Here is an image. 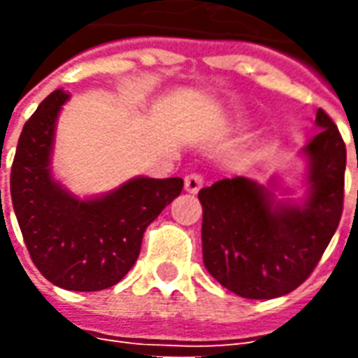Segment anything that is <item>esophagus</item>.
I'll list each match as a JSON object with an SVG mask.
<instances>
[{"label": "esophagus", "mask_w": 358, "mask_h": 358, "mask_svg": "<svg viewBox=\"0 0 358 358\" xmlns=\"http://www.w3.org/2000/svg\"><path fill=\"white\" fill-rule=\"evenodd\" d=\"M184 187H186L187 194H197L199 189L203 187V176L201 174H197V172H192V174H187L186 178H184Z\"/></svg>", "instance_id": "1"}]
</instances>
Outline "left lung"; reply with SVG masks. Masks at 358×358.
Segmentation results:
<instances>
[{"label":"left lung","mask_w":358,"mask_h":358,"mask_svg":"<svg viewBox=\"0 0 358 358\" xmlns=\"http://www.w3.org/2000/svg\"><path fill=\"white\" fill-rule=\"evenodd\" d=\"M308 157V195L301 205L274 201L257 182L236 176L203 187V264L218 284L245 299H274L315 270L343 213L347 151L322 109ZM358 166V161H357Z\"/></svg>","instance_id":"1"}]
</instances>
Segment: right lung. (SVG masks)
Masks as SVG:
<instances>
[{
	"mask_svg": "<svg viewBox=\"0 0 358 358\" xmlns=\"http://www.w3.org/2000/svg\"><path fill=\"white\" fill-rule=\"evenodd\" d=\"M66 99L55 90L20 132L11 166L13 209L32 263L51 284L99 292L132 268L145 228L178 197L184 180L134 178L97 199L69 194L50 171L55 120Z\"/></svg>",
	"mask_w": 358,
	"mask_h": 358,
	"instance_id": "obj_1",
	"label": "right lung"
}]
</instances>
